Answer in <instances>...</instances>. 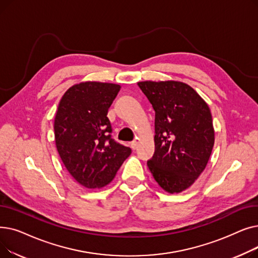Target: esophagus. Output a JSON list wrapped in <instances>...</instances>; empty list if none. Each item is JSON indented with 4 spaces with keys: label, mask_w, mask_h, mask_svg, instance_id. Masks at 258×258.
Masks as SVG:
<instances>
[{
    "label": "esophagus",
    "mask_w": 258,
    "mask_h": 258,
    "mask_svg": "<svg viewBox=\"0 0 258 258\" xmlns=\"http://www.w3.org/2000/svg\"><path fill=\"white\" fill-rule=\"evenodd\" d=\"M137 145H138V142L136 140H134L131 142V147L133 148V150H136L137 148Z\"/></svg>",
    "instance_id": "1"
}]
</instances>
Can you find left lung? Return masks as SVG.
Listing matches in <instances>:
<instances>
[{
	"instance_id": "1",
	"label": "left lung",
	"mask_w": 258,
	"mask_h": 258,
	"mask_svg": "<svg viewBox=\"0 0 258 258\" xmlns=\"http://www.w3.org/2000/svg\"><path fill=\"white\" fill-rule=\"evenodd\" d=\"M155 117V154L147 161L157 183L169 194L190 187L205 169L214 144L208 104L180 81H140Z\"/></svg>"
}]
</instances>
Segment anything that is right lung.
Returning a JSON list of instances; mask_svg holds the SVG:
<instances>
[{"mask_svg": "<svg viewBox=\"0 0 258 258\" xmlns=\"http://www.w3.org/2000/svg\"><path fill=\"white\" fill-rule=\"evenodd\" d=\"M120 86L86 81L68 90L54 120L57 152L67 170L81 186L94 189L110 183L131 155L112 138L107 111Z\"/></svg>", "mask_w": 258, "mask_h": 258, "instance_id": "1", "label": "right lung"}]
</instances>
